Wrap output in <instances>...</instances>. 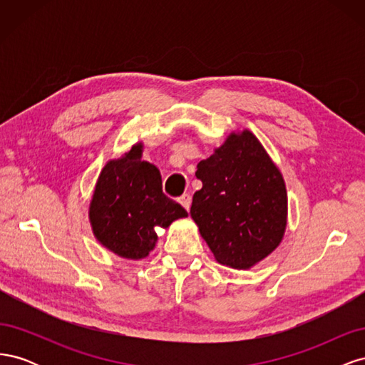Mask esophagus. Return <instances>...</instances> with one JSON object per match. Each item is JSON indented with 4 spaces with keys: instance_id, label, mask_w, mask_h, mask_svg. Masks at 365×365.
<instances>
[{
    "instance_id": "1",
    "label": "esophagus",
    "mask_w": 365,
    "mask_h": 365,
    "mask_svg": "<svg viewBox=\"0 0 365 365\" xmlns=\"http://www.w3.org/2000/svg\"><path fill=\"white\" fill-rule=\"evenodd\" d=\"M180 204H181L185 210H189L190 205H192V196H190L189 193H184V195L180 197Z\"/></svg>"
}]
</instances>
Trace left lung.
<instances>
[{
  "label": "left lung",
  "instance_id": "8db88e82",
  "mask_svg": "<svg viewBox=\"0 0 365 365\" xmlns=\"http://www.w3.org/2000/svg\"><path fill=\"white\" fill-rule=\"evenodd\" d=\"M196 178L190 216L215 259L250 269L279 247L286 230L288 195L283 176L250 130L230 134Z\"/></svg>",
  "mask_w": 365,
  "mask_h": 365
}]
</instances>
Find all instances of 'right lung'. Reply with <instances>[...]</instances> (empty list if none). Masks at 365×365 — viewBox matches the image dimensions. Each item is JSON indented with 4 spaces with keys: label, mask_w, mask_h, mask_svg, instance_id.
Returning a JSON list of instances; mask_svg holds the SVG:
<instances>
[{
    "label": "right lung",
    "mask_w": 365,
    "mask_h": 365,
    "mask_svg": "<svg viewBox=\"0 0 365 365\" xmlns=\"http://www.w3.org/2000/svg\"><path fill=\"white\" fill-rule=\"evenodd\" d=\"M137 143L123 157L111 160L98 176L90 204L93 233L101 244L125 259L149 256L158 239L155 227L168 228L187 212L163 193L161 173L143 161Z\"/></svg>",
    "instance_id": "add662e5"
}]
</instances>
